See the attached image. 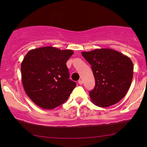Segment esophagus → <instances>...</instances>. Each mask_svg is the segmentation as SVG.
I'll use <instances>...</instances> for the list:
<instances>
[{
    "label": "esophagus",
    "instance_id": "1",
    "mask_svg": "<svg viewBox=\"0 0 147 147\" xmlns=\"http://www.w3.org/2000/svg\"><path fill=\"white\" fill-rule=\"evenodd\" d=\"M78 84H80V85H82V84H83V81H82V80H80L79 81H78Z\"/></svg>",
    "mask_w": 147,
    "mask_h": 147
}]
</instances>
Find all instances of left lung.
I'll return each mask as SVG.
<instances>
[{"mask_svg":"<svg viewBox=\"0 0 147 147\" xmlns=\"http://www.w3.org/2000/svg\"><path fill=\"white\" fill-rule=\"evenodd\" d=\"M82 55L92 65L95 78V87L89 93L92 103L105 108L120 101L132 83L133 63L131 59L108 48L83 51Z\"/></svg>","mask_w":147,"mask_h":147,"instance_id":"8db88e82","label":"left lung"}]
</instances>
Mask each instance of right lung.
<instances>
[{
  "instance_id": "add662e5",
  "label": "right lung",
  "mask_w": 147,
  "mask_h": 147,
  "mask_svg": "<svg viewBox=\"0 0 147 147\" xmlns=\"http://www.w3.org/2000/svg\"><path fill=\"white\" fill-rule=\"evenodd\" d=\"M72 50L52 46L31 49L21 63L22 84L30 99L40 108L52 110L64 103L76 86L69 80L66 62Z\"/></svg>"
}]
</instances>
